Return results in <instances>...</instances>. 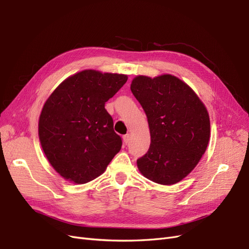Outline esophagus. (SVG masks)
<instances>
[{
	"label": "esophagus",
	"mask_w": 249,
	"mask_h": 249,
	"mask_svg": "<svg viewBox=\"0 0 249 249\" xmlns=\"http://www.w3.org/2000/svg\"><path fill=\"white\" fill-rule=\"evenodd\" d=\"M129 140H130V134H125V135L123 136L124 144H128V143H129Z\"/></svg>",
	"instance_id": "obj_1"
}]
</instances>
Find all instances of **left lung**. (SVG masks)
<instances>
[{
    "label": "left lung",
    "instance_id": "8db88e82",
    "mask_svg": "<svg viewBox=\"0 0 249 249\" xmlns=\"http://www.w3.org/2000/svg\"><path fill=\"white\" fill-rule=\"evenodd\" d=\"M130 89L145 112L150 132L149 148L137 167L159 184H175L196 168L207 149L209 113L196 93L170 74L136 76Z\"/></svg>",
    "mask_w": 249,
    "mask_h": 249
}]
</instances>
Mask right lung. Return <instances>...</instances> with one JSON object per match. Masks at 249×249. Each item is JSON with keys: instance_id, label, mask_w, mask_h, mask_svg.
I'll list each match as a JSON object with an SVG mask.
<instances>
[{"instance_id": "right-lung-1", "label": "right lung", "mask_w": 249, "mask_h": 249, "mask_svg": "<svg viewBox=\"0 0 249 249\" xmlns=\"http://www.w3.org/2000/svg\"><path fill=\"white\" fill-rule=\"evenodd\" d=\"M127 79L124 74L84 70L64 80L47 100L38 136L50 164L64 179L77 184L93 180L121 149L105 104Z\"/></svg>"}]
</instances>
